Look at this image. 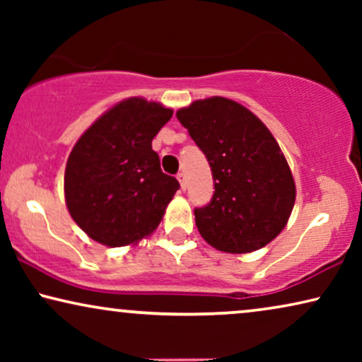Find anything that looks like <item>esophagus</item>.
Here are the masks:
<instances>
[{
	"label": "esophagus",
	"mask_w": 362,
	"mask_h": 362,
	"mask_svg": "<svg viewBox=\"0 0 362 362\" xmlns=\"http://www.w3.org/2000/svg\"><path fill=\"white\" fill-rule=\"evenodd\" d=\"M176 177H177V181H180V185H181V189H186V175L182 171H180L176 175Z\"/></svg>",
	"instance_id": "1"
}]
</instances>
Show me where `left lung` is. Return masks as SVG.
Here are the masks:
<instances>
[{
	"label": "left lung",
	"instance_id": "1",
	"mask_svg": "<svg viewBox=\"0 0 362 362\" xmlns=\"http://www.w3.org/2000/svg\"><path fill=\"white\" fill-rule=\"evenodd\" d=\"M176 117L214 180L212 199L194 209L202 239L229 254H249L274 240L293 209L295 181L269 128L224 97L196 100Z\"/></svg>",
	"mask_w": 362,
	"mask_h": 362
}]
</instances>
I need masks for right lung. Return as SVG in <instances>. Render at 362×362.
Instances as JSON below:
<instances>
[{
  "label": "right lung",
  "instance_id": "obj_1",
  "mask_svg": "<svg viewBox=\"0 0 362 362\" xmlns=\"http://www.w3.org/2000/svg\"><path fill=\"white\" fill-rule=\"evenodd\" d=\"M173 117L171 108L128 98L98 118L71 151L64 191L77 226L108 247L150 235L180 189L160 168L151 141Z\"/></svg>",
  "mask_w": 362,
  "mask_h": 362
}]
</instances>
